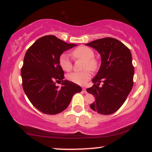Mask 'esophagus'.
<instances>
[{
    "label": "esophagus",
    "instance_id": "34e87169",
    "mask_svg": "<svg viewBox=\"0 0 152 152\" xmlns=\"http://www.w3.org/2000/svg\"><path fill=\"white\" fill-rule=\"evenodd\" d=\"M82 90H83V91L84 92V93H86V88H83V89H82Z\"/></svg>",
    "mask_w": 152,
    "mask_h": 152
}]
</instances>
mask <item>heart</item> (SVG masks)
<instances>
[{
    "mask_svg": "<svg viewBox=\"0 0 152 152\" xmlns=\"http://www.w3.org/2000/svg\"><path fill=\"white\" fill-rule=\"evenodd\" d=\"M72 56L76 59H81L84 61L83 69H86L81 72L71 73L67 76V78L73 83L78 85H84L89 81L91 76L90 71H96L99 68V62L94 58V51L88 46H81L76 48L71 52ZM59 65L61 68L66 72L71 71L73 64L66 53H62L59 57Z\"/></svg>",
    "mask_w": 152,
    "mask_h": 152,
    "instance_id": "b5f03b06",
    "label": "heart"
}]
</instances>
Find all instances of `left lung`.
<instances>
[{
    "label": "left lung",
    "mask_w": 152,
    "mask_h": 152,
    "mask_svg": "<svg viewBox=\"0 0 152 152\" xmlns=\"http://www.w3.org/2000/svg\"><path fill=\"white\" fill-rule=\"evenodd\" d=\"M100 53V69L87 88L95 102L91 109L100 114L116 112L123 105L133 87L134 68L130 50L116 38H104L86 43ZM101 82L102 87H99Z\"/></svg>",
    "instance_id": "8db88e82"
}]
</instances>
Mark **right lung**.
Returning <instances> with one entry per match:
<instances>
[{
	"label": "right lung",
	"mask_w": 152,
	"mask_h": 152,
	"mask_svg": "<svg viewBox=\"0 0 152 152\" xmlns=\"http://www.w3.org/2000/svg\"><path fill=\"white\" fill-rule=\"evenodd\" d=\"M76 46L49 35L38 38L26 51L21 68L23 88L31 104L43 114L62 112L73 96L81 91L80 86L64 80L59 65L64 51ZM56 82H62L61 88L55 86Z\"/></svg>",
	"instance_id": "obj_1"
}]
</instances>
